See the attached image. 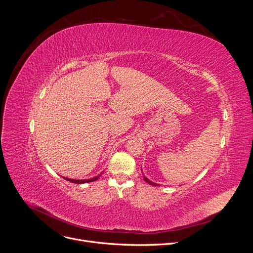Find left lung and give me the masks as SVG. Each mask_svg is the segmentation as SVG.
<instances>
[{
	"label": "left lung",
	"instance_id": "1",
	"mask_svg": "<svg viewBox=\"0 0 253 253\" xmlns=\"http://www.w3.org/2000/svg\"><path fill=\"white\" fill-rule=\"evenodd\" d=\"M143 179L145 180V181H147L148 183H150V185H153V186H154V185H156V183L155 182H152L150 179H148L147 177H145V176H143Z\"/></svg>",
	"mask_w": 253,
	"mask_h": 253
}]
</instances>
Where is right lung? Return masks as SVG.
<instances>
[{"mask_svg":"<svg viewBox=\"0 0 253 253\" xmlns=\"http://www.w3.org/2000/svg\"><path fill=\"white\" fill-rule=\"evenodd\" d=\"M102 173H100L99 175H97V176H95V177H93V178H88V179H72V178H66V177H63L64 179H66L67 181H71V182H74V183H85V182H91V181H95V180H97L99 177H100V175H101Z\"/></svg>","mask_w":253,"mask_h":253,"instance_id":"add662e5","label":"right lung"}]
</instances>
